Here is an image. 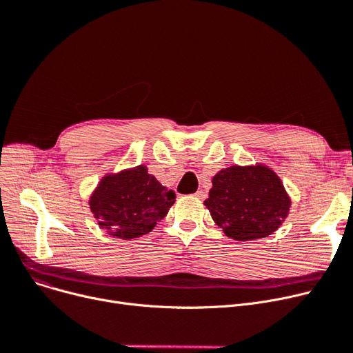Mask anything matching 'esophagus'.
I'll use <instances>...</instances> for the list:
<instances>
[{
    "label": "esophagus",
    "mask_w": 353,
    "mask_h": 353,
    "mask_svg": "<svg viewBox=\"0 0 353 353\" xmlns=\"http://www.w3.org/2000/svg\"><path fill=\"white\" fill-rule=\"evenodd\" d=\"M195 196H196L198 199H205V198H206V192L202 191V190H199V191L195 194Z\"/></svg>",
    "instance_id": "esophagus-1"
}]
</instances>
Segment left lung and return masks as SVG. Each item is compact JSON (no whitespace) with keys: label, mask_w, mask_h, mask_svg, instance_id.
Returning <instances> with one entry per match:
<instances>
[{"label":"left lung","mask_w":353,"mask_h":353,"mask_svg":"<svg viewBox=\"0 0 353 353\" xmlns=\"http://www.w3.org/2000/svg\"><path fill=\"white\" fill-rule=\"evenodd\" d=\"M203 205L228 238L254 241L278 230L289 214L291 198L271 168L234 165L212 178Z\"/></svg>","instance_id":"obj_1"}]
</instances>
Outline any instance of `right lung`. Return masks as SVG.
<instances>
[{
    "label": "right lung",
    "instance_id": "add662e5",
    "mask_svg": "<svg viewBox=\"0 0 353 353\" xmlns=\"http://www.w3.org/2000/svg\"><path fill=\"white\" fill-rule=\"evenodd\" d=\"M174 202L175 192L138 165L103 176L90 198V210L110 235L132 239L151 232Z\"/></svg>",
    "mask_w": 353,
    "mask_h": 353
}]
</instances>
